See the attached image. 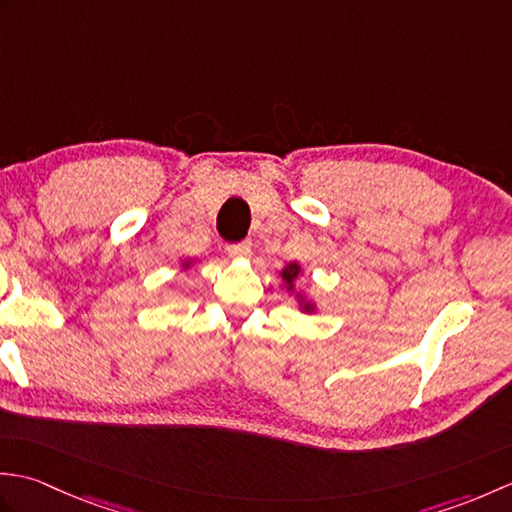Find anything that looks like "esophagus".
I'll return each mask as SVG.
<instances>
[{
	"label": "esophagus",
	"instance_id": "esophagus-1",
	"mask_svg": "<svg viewBox=\"0 0 512 512\" xmlns=\"http://www.w3.org/2000/svg\"><path fill=\"white\" fill-rule=\"evenodd\" d=\"M226 253L231 255V257H250V253H253V244H250V242L228 244L226 246Z\"/></svg>",
	"mask_w": 512,
	"mask_h": 512
}]
</instances>
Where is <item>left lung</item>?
<instances>
[{
  "label": "left lung",
  "instance_id": "obj_1",
  "mask_svg": "<svg viewBox=\"0 0 512 512\" xmlns=\"http://www.w3.org/2000/svg\"><path fill=\"white\" fill-rule=\"evenodd\" d=\"M299 273H301V266L295 264V262L288 264L284 270H281V279H284V284H286L288 290L295 288V279L299 277ZM297 297H299V306H301L303 312H312L314 310V306L306 297H301V295H297Z\"/></svg>",
  "mask_w": 512,
  "mask_h": 512
}]
</instances>
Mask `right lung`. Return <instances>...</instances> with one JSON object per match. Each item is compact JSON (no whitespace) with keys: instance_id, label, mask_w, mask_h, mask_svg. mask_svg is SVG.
Returning <instances> with one entry per match:
<instances>
[{"instance_id":"1","label":"right lung","mask_w":512,"mask_h":512,"mask_svg":"<svg viewBox=\"0 0 512 512\" xmlns=\"http://www.w3.org/2000/svg\"><path fill=\"white\" fill-rule=\"evenodd\" d=\"M184 266H189V262H187V264H184Z\"/></svg>"}]
</instances>
